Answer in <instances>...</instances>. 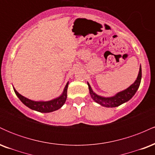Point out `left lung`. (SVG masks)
Segmentation results:
<instances>
[{"label":"left lung","instance_id":"8db88e82","mask_svg":"<svg viewBox=\"0 0 155 155\" xmlns=\"http://www.w3.org/2000/svg\"><path fill=\"white\" fill-rule=\"evenodd\" d=\"M140 80H141V67H140L139 73H138V77H137L136 81L127 89L119 92L116 95L111 97H104L96 95L95 92H93L92 90L91 87L90 86L89 83H87V84L90 96L96 103L101 104V106H106V107H117V106H120L121 104L127 102L130 99L132 98L133 96L136 94V91L139 87Z\"/></svg>","mask_w":155,"mask_h":155}]
</instances>
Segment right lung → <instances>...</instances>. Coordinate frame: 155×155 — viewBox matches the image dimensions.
Returning <instances> with one entry per match:
<instances>
[{"label":"right lung","mask_w":155,"mask_h":155,"mask_svg":"<svg viewBox=\"0 0 155 155\" xmlns=\"http://www.w3.org/2000/svg\"><path fill=\"white\" fill-rule=\"evenodd\" d=\"M68 86V82L67 83L66 86L64 89L63 93L62 94L61 96H60L58 98L54 99V100L45 101V102L44 101H33L29 100V99L26 98L24 96L19 94L18 92L15 88H14V90H15V94L19 97V100L22 101V104H24L26 106H28V108L35 110V111L42 112V113H49V112L54 111L59 109L65 104L67 98Z\"/></svg>","instance_id":"add662e5"}]
</instances>
